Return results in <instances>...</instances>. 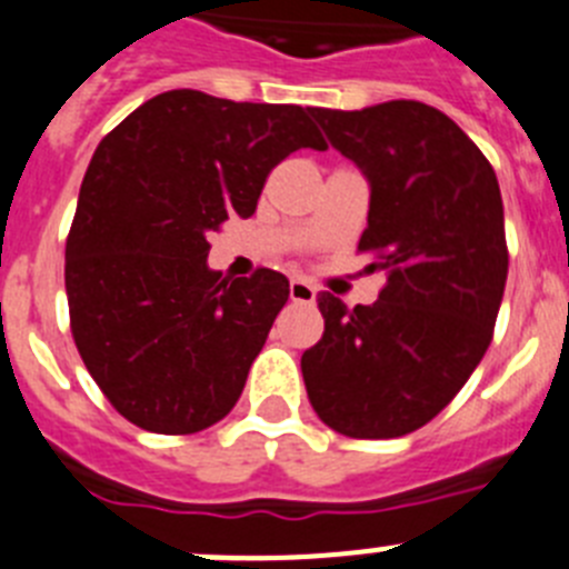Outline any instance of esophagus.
Returning a JSON list of instances; mask_svg holds the SVG:
<instances>
[{"mask_svg": "<svg viewBox=\"0 0 569 569\" xmlns=\"http://www.w3.org/2000/svg\"><path fill=\"white\" fill-rule=\"evenodd\" d=\"M290 299L299 301V305H313L316 301V288L310 281L305 279H293L290 281Z\"/></svg>", "mask_w": 569, "mask_h": 569, "instance_id": "esophagus-1", "label": "esophagus"}]
</instances>
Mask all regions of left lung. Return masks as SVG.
Here are the masks:
<instances>
[{
	"instance_id": "left-lung-1",
	"label": "left lung",
	"mask_w": 569,
	"mask_h": 569,
	"mask_svg": "<svg viewBox=\"0 0 569 569\" xmlns=\"http://www.w3.org/2000/svg\"><path fill=\"white\" fill-rule=\"evenodd\" d=\"M370 182L359 239L385 273L373 305L319 293L325 333L301 356L319 419L350 439H399L439 416L487 353L507 281L496 170L441 110L393 99L316 108Z\"/></svg>"
}]
</instances>
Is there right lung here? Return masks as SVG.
I'll use <instances>...</instances> for the list:
<instances>
[{
  "instance_id": "1",
  "label": "right lung",
  "mask_w": 569,
  "mask_h": 569,
  "mask_svg": "<svg viewBox=\"0 0 569 569\" xmlns=\"http://www.w3.org/2000/svg\"><path fill=\"white\" fill-rule=\"evenodd\" d=\"M310 113L168 90L99 142L64 244L70 333L136 427L199 433L239 401L290 284L268 268L216 273L208 236L253 216L293 150H328Z\"/></svg>"
}]
</instances>
